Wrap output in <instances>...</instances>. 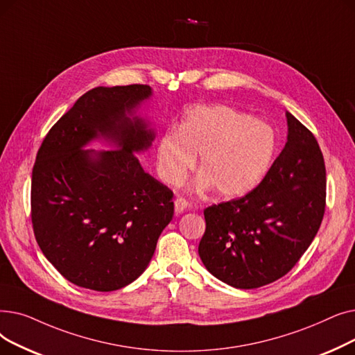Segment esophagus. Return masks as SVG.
Returning <instances> with one entry per match:
<instances>
[{
  "mask_svg": "<svg viewBox=\"0 0 355 355\" xmlns=\"http://www.w3.org/2000/svg\"><path fill=\"white\" fill-rule=\"evenodd\" d=\"M189 208V202L187 200V199H183V198H176L175 199V212L176 214H182V212H184Z\"/></svg>",
  "mask_w": 355,
  "mask_h": 355,
  "instance_id": "1",
  "label": "esophagus"
}]
</instances>
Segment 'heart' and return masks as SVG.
<instances>
[{
	"label": "heart",
	"instance_id": "1",
	"mask_svg": "<svg viewBox=\"0 0 355 355\" xmlns=\"http://www.w3.org/2000/svg\"><path fill=\"white\" fill-rule=\"evenodd\" d=\"M277 150L275 130L254 116L224 105L193 107L176 131L160 137L157 172L166 183H179L193 167L196 191L211 187L223 198L254 189L267 173Z\"/></svg>",
	"mask_w": 355,
	"mask_h": 355
}]
</instances>
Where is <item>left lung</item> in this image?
Listing matches in <instances>:
<instances>
[{
  "instance_id": "left-lung-1",
  "label": "left lung",
  "mask_w": 355,
  "mask_h": 355,
  "mask_svg": "<svg viewBox=\"0 0 355 355\" xmlns=\"http://www.w3.org/2000/svg\"><path fill=\"white\" fill-rule=\"evenodd\" d=\"M288 141L256 189L208 207L199 257L216 279L256 289L289 273L322 223L327 172L313 134L286 112Z\"/></svg>"
}]
</instances>
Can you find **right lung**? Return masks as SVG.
<instances>
[{
    "label": "right lung",
    "instance_id": "right-lung-1",
    "mask_svg": "<svg viewBox=\"0 0 355 355\" xmlns=\"http://www.w3.org/2000/svg\"><path fill=\"white\" fill-rule=\"evenodd\" d=\"M148 85L98 87L49 130L31 175L36 241L58 272L80 288L112 292L136 280L173 218V192L134 153L155 131L132 115ZM113 147L83 150L95 138Z\"/></svg>",
    "mask_w": 355,
    "mask_h": 355
}]
</instances>
